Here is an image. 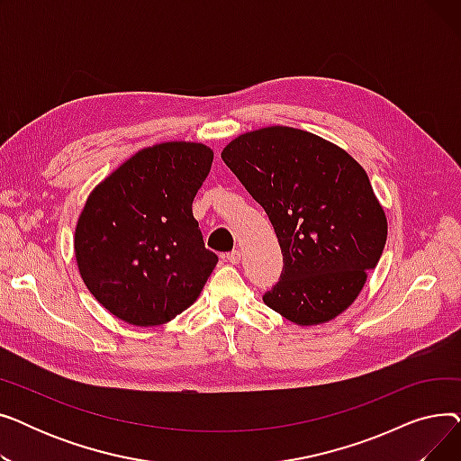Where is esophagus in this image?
<instances>
[{
	"label": "esophagus",
	"mask_w": 461,
	"mask_h": 461,
	"mask_svg": "<svg viewBox=\"0 0 461 461\" xmlns=\"http://www.w3.org/2000/svg\"><path fill=\"white\" fill-rule=\"evenodd\" d=\"M226 259L231 263V265H239L240 263V250H231L226 254Z\"/></svg>",
	"instance_id": "34e87169"
}]
</instances>
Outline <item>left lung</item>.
<instances>
[{
	"label": "left lung",
	"instance_id": "8db88e82",
	"mask_svg": "<svg viewBox=\"0 0 461 461\" xmlns=\"http://www.w3.org/2000/svg\"><path fill=\"white\" fill-rule=\"evenodd\" d=\"M222 160L265 209L284 256L263 303L297 325L334 320L360 294L386 243V216L362 166L292 127L230 141Z\"/></svg>",
	"mask_w": 461,
	"mask_h": 461
}]
</instances>
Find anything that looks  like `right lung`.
<instances>
[{
	"mask_svg": "<svg viewBox=\"0 0 461 461\" xmlns=\"http://www.w3.org/2000/svg\"><path fill=\"white\" fill-rule=\"evenodd\" d=\"M212 164L203 143L141 149L89 194L75 254L91 295L138 327L172 321L198 299L218 256L205 249L192 202Z\"/></svg>",
	"mask_w": 461,
	"mask_h": 461,
	"instance_id": "1",
	"label": "right lung"
}]
</instances>
